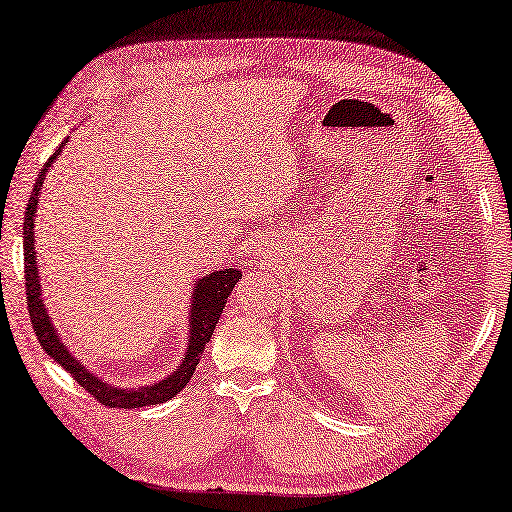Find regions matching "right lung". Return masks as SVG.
<instances>
[{
    "label": "right lung",
    "mask_w": 512,
    "mask_h": 512,
    "mask_svg": "<svg viewBox=\"0 0 512 512\" xmlns=\"http://www.w3.org/2000/svg\"><path fill=\"white\" fill-rule=\"evenodd\" d=\"M65 142L67 138L58 145L56 152L49 156V161L43 165V170H40L22 224L24 279H27V301L33 331H36L38 342L47 351V356L54 358L63 370L70 372L74 376V381H77L83 390H88L99 404H104L108 408H142L163 404V401L177 397L179 392L186 388V383L192 379L195 367L201 360V354H204L206 349V342L213 338V331L217 326V320H220L226 299H229L233 286H236L242 274L236 267H229V270H215L206 276H199V279L192 283L188 311V347L183 351V358L177 370L163 376L161 381H154L149 385H136V388H122V385L108 383L99 374L88 370V367L72 354L70 347L61 340V333L56 331L52 315L47 313L43 290H40L36 236H33V224H36V211L40 192H43V181L47 177L49 167L54 165L58 154L63 152Z\"/></svg>",
    "instance_id": "add662e5"
}]
</instances>
